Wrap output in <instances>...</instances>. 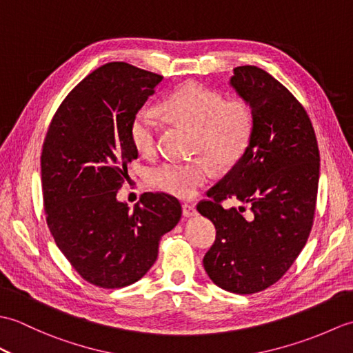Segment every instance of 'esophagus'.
I'll list each match as a JSON object with an SVG mask.
<instances>
[{
  "mask_svg": "<svg viewBox=\"0 0 353 353\" xmlns=\"http://www.w3.org/2000/svg\"><path fill=\"white\" fill-rule=\"evenodd\" d=\"M182 212H183V216H186V219H190V216H194L197 215V209L194 205H183L182 206Z\"/></svg>",
  "mask_w": 353,
  "mask_h": 353,
  "instance_id": "obj_1",
  "label": "esophagus"
}]
</instances>
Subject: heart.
I'll return each instance as SVG.
<instances>
[{
	"label": "heart",
	"instance_id": "1",
	"mask_svg": "<svg viewBox=\"0 0 353 353\" xmlns=\"http://www.w3.org/2000/svg\"><path fill=\"white\" fill-rule=\"evenodd\" d=\"M163 115L194 130L191 162H165L148 172L152 188L177 199H191L199 186L211 177V162L216 168H230L244 156L252 138L253 112L243 99L223 100L220 92L188 81L161 104ZM161 123L156 112L144 106L130 123V141L141 156L156 154Z\"/></svg>",
	"mask_w": 353,
	"mask_h": 353
}]
</instances>
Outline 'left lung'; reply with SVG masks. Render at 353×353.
I'll return each mask as SVG.
<instances>
[{"mask_svg":"<svg viewBox=\"0 0 353 353\" xmlns=\"http://www.w3.org/2000/svg\"><path fill=\"white\" fill-rule=\"evenodd\" d=\"M229 86L250 104L253 130L244 156L208 191L211 200L197 206L216 229L203 265L216 287L253 294L279 281L306 244L320 154L302 104L267 71L238 66ZM226 198L239 199L250 211L245 205L224 210Z\"/></svg>","mask_w":353,"mask_h":353,"instance_id":"obj_1","label":"left lung"}]
</instances>
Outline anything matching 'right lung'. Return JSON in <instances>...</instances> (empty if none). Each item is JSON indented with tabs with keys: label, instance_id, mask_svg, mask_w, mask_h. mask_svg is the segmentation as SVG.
<instances>
[{
	"label": "right lung",
	"instance_id": "add662e5",
	"mask_svg": "<svg viewBox=\"0 0 353 353\" xmlns=\"http://www.w3.org/2000/svg\"><path fill=\"white\" fill-rule=\"evenodd\" d=\"M163 81L110 62L89 74L52 118L41 156L43 205L52 238L85 281L123 288L144 276L161 236L181 220L179 200L145 192L130 211L117 192L138 157L130 141L137 110Z\"/></svg>",
	"mask_w": 353,
	"mask_h": 353
}]
</instances>
